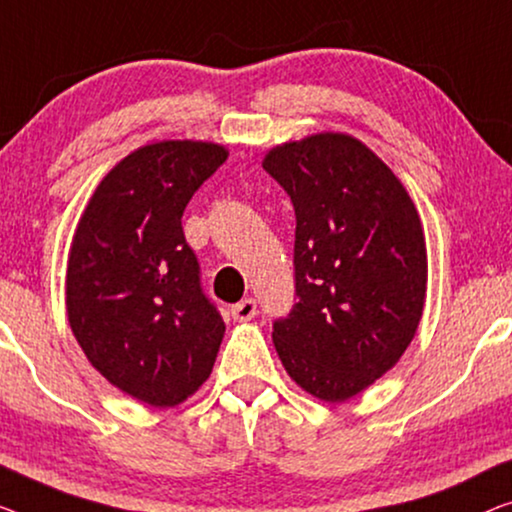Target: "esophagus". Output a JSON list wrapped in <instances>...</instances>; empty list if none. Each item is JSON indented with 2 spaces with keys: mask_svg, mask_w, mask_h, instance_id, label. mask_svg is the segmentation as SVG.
Instances as JSON below:
<instances>
[{
  "mask_svg": "<svg viewBox=\"0 0 512 512\" xmlns=\"http://www.w3.org/2000/svg\"><path fill=\"white\" fill-rule=\"evenodd\" d=\"M257 315V301L255 299H243L236 305H232V317L234 322H250Z\"/></svg>",
  "mask_w": 512,
  "mask_h": 512,
  "instance_id": "obj_1",
  "label": "esophagus"
}]
</instances>
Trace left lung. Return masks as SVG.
<instances>
[{
    "label": "left lung",
    "instance_id": "1",
    "mask_svg": "<svg viewBox=\"0 0 512 512\" xmlns=\"http://www.w3.org/2000/svg\"><path fill=\"white\" fill-rule=\"evenodd\" d=\"M264 170L294 204V287L273 345L315 398L345 402L400 361L423 317L427 253L400 179L352 135L285 142Z\"/></svg>",
    "mask_w": 512,
    "mask_h": 512
}]
</instances>
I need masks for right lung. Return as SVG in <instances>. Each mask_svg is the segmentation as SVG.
Returning a JSON list of instances; mask_svg holds the SVG:
<instances>
[{
  "label": "right lung",
  "mask_w": 512,
  "mask_h": 512,
  "mask_svg": "<svg viewBox=\"0 0 512 512\" xmlns=\"http://www.w3.org/2000/svg\"><path fill=\"white\" fill-rule=\"evenodd\" d=\"M225 160L213 142L140 147L98 183L73 236L66 312L75 340L112 386L151 407L193 395L223 342L181 216Z\"/></svg>",
  "instance_id": "right-lung-1"
}]
</instances>
